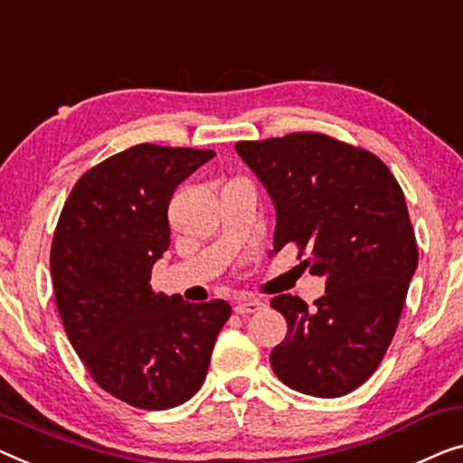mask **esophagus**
<instances>
[{
	"label": "esophagus",
	"instance_id": "1",
	"mask_svg": "<svg viewBox=\"0 0 463 463\" xmlns=\"http://www.w3.org/2000/svg\"><path fill=\"white\" fill-rule=\"evenodd\" d=\"M266 303L261 299H255V298H239L234 301V312L245 316V314H255L260 312L261 307H264Z\"/></svg>",
	"mask_w": 463,
	"mask_h": 463
}]
</instances>
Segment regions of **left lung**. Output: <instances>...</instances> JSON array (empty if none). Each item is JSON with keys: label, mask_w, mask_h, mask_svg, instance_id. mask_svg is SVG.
Returning a JSON list of instances; mask_svg holds the SVG:
<instances>
[{"label": "left lung", "mask_w": 463, "mask_h": 463, "mask_svg": "<svg viewBox=\"0 0 463 463\" xmlns=\"http://www.w3.org/2000/svg\"><path fill=\"white\" fill-rule=\"evenodd\" d=\"M234 147L276 205L274 251L293 243L326 279L314 307L288 293L270 301L288 326L274 374L306 395H347L383 362L418 266L403 191L381 157L322 133Z\"/></svg>", "instance_id": "obj_1"}]
</instances>
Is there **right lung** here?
Instances as JSON below:
<instances>
[{"instance_id": "add662e5", "label": "right lung", "mask_w": 463, "mask_h": 463, "mask_svg": "<svg viewBox=\"0 0 463 463\" xmlns=\"http://www.w3.org/2000/svg\"><path fill=\"white\" fill-rule=\"evenodd\" d=\"M212 149L141 143L89 168L55 226L50 266L55 306L98 386L139 410L176 408L202 389L231 306L165 298L151 268L170 245L176 184Z\"/></svg>"}]
</instances>
